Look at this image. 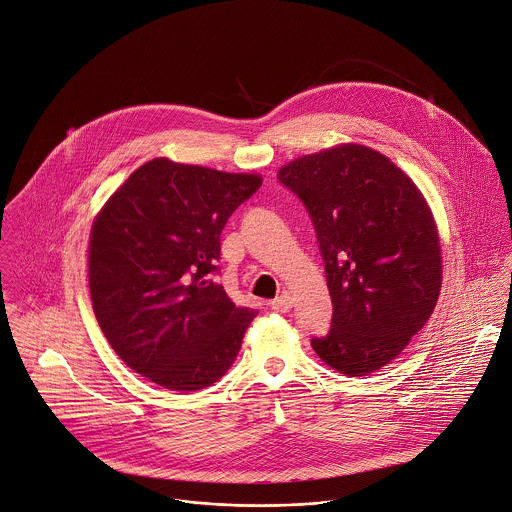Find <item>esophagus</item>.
I'll return each mask as SVG.
<instances>
[{
  "label": "esophagus",
  "mask_w": 512,
  "mask_h": 512,
  "mask_svg": "<svg viewBox=\"0 0 512 512\" xmlns=\"http://www.w3.org/2000/svg\"><path fill=\"white\" fill-rule=\"evenodd\" d=\"M269 307L273 308V310H277V312H287V310L293 308V297H291L289 293H283V295H279L275 301H271Z\"/></svg>",
  "instance_id": "obj_1"
}]
</instances>
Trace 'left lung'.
<instances>
[{"instance_id":"8db88e82","label":"left lung","mask_w":512,"mask_h":512,"mask_svg":"<svg viewBox=\"0 0 512 512\" xmlns=\"http://www.w3.org/2000/svg\"><path fill=\"white\" fill-rule=\"evenodd\" d=\"M279 182L312 219L332 322L312 338L344 376L390 364L429 320L441 291V245L431 209L390 158L340 144L283 166Z\"/></svg>"}]
</instances>
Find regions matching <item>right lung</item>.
Segmentation results:
<instances>
[{
    "mask_svg": "<svg viewBox=\"0 0 512 512\" xmlns=\"http://www.w3.org/2000/svg\"><path fill=\"white\" fill-rule=\"evenodd\" d=\"M261 182L154 158L97 215L93 310L112 350L150 382L198 392L231 368L257 310L235 307L211 275L227 219Z\"/></svg>",
    "mask_w": 512,
    "mask_h": 512,
    "instance_id": "right-lung-1",
    "label": "right lung"
}]
</instances>
